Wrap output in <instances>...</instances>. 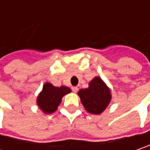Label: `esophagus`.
I'll return each mask as SVG.
<instances>
[{"label":"esophagus","mask_w":150,"mask_h":150,"mask_svg":"<svg viewBox=\"0 0 150 150\" xmlns=\"http://www.w3.org/2000/svg\"><path fill=\"white\" fill-rule=\"evenodd\" d=\"M71 90H72L73 92H75V93H76L77 91H79V88H78V87H72V88H71Z\"/></svg>","instance_id":"obj_1"}]
</instances>
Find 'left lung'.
<instances>
[{
	"instance_id": "obj_1",
	"label": "left lung",
	"mask_w": 150,
	"mask_h": 150,
	"mask_svg": "<svg viewBox=\"0 0 150 150\" xmlns=\"http://www.w3.org/2000/svg\"><path fill=\"white\" fill-rule=\"evenodd\" d=\"M78 95L87 112L93 114L102 113L111 101V92L101 78L96 77L89 83V87L82 89Z\"/></svg>"
}]
</instances>
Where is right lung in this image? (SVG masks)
<instances>
[{"mask_svg":"<svg viewBox=\"0 0 150 150\" xmlns=\"http://www.w3.org/2000/svg\"><path fill=\"white\" fill-rule=\"evenodd\" d=\"M71 92L68 87H55L50 83H45L42 91L38 95L37 103L39 108L45 113L55 112L62 97Z\"/></svg>","mask_w":150,"mask_h":150,"instance_id":"1","label":"right lung"}]
</instances>
